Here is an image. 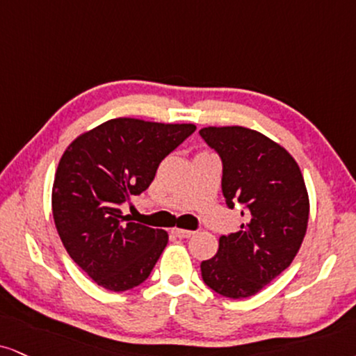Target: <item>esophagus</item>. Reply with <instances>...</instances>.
<instances>
[{
  "instance_id": "34e87169",
  "label": "esophagus",
  "mask_w": 356,
  "mask_h": 356,
  "mask_svg": "<svg viewBox=\"0 0 356 356\" xmlns=\"http://www.w3.org/2000/svg\"><path fill=\"white\" fill-rule=\"evenodd\" d=\"M175 236H177V238H179V239H186V238H191L193 234H195V232L193 231H188V229H179V227H175L173 231Z\"/></svg>"
}]
</instances>
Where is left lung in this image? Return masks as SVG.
I'll return each mask as SVG.
<instances>
[{"mask_svg": "<svg viewBox=\"0 0 356 356\" xmlns=\"http://www.w3.org/2000/svg\"><path fill=\"white\" fill-rule=\"evenodd\" d=\"M200 135L222 161V195L245 222L219 238L216 256L201 262L204 284L229 299H245L291 266L309 222V195L291 153L245 127H206Z\"/></svg>", "mask_w": 356, "mask_h": 356, "instance_id": "left-lung-1", "label": "left lung"}]
</instances>
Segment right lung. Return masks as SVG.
I'll return each mask as SVG.
<instances>
[{
	"mask_svg": "<svg viewBox=\"0 0 356 356\" xmlns=\"http://www.w3.org/2000/svg\"><path fill=\"white\" fill-rule=\"evenodd\" d=\"M195 130L120 117L79 135L64 152L52 186L56 229L100 287L124 292L148 279L168 234L131 222L120 204L147 190L161 160Z\"/></svg>",
	"mask_w": 356,
	"mask_h": 356,
	"instance_id": "add662e5",
	"label": "right lung"
}]
</instances>
